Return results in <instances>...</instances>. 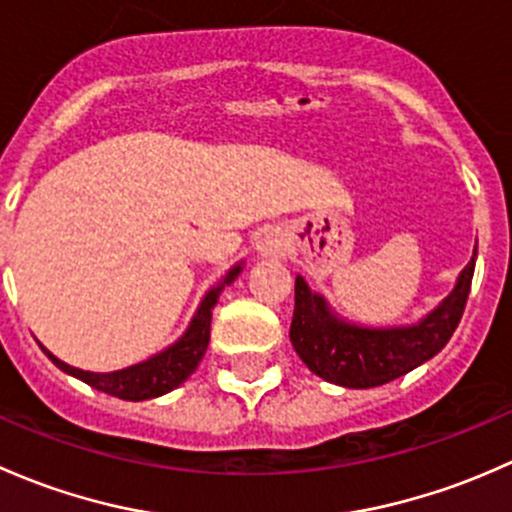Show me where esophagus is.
I'll return each mask as SVG.
<instances>
[{
	"label": "esophagus",
	"mask_w": 512,
	"mask_h": 512,
	"mask_svg": "<svg viewBox=\"0 0 512 512\" xmlns=\"http://www.w3.org/2000/svg\"><path fill=\"white\" fill-rule=\"evenodd\" d=\"M258 249H261L263 256H283L286 254V241H283L278 234H268V236H263V241Z\"/></svg>",
	"instance_id": "1"
}]
</instances>
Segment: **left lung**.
I'll return each instance as SVG.
<instances>
[{
  "mask_svg": "<svg viewBox=\"0 0 512 512\" xmlns=\"http://www.w3.org/2000/svg\"><path fill=\"white\" fill-rule=\"evenodd\" d=\"M476 256L458 278L449 298L426 320L412 328L365 330L337 323L320 295L295 278V310L291 342L310 372L333 384L367 389L387 384L444 350L461 323L471 293Z\"/></svg>",
  "mask_w": 512,
  "mask_h": 512,
  "instance_id": "8db88e82",
  "label": "left lung"
}]
</instances>
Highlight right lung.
Wrapping results in <instances>:
<instances>
[{
	"mask_svg": "<svg viewBox=\"0 0 512 512\" xmlns=\"http://www.w3.org/2000/svg\"><path fill=\"white\" fill-rule=\"evenodd\" d=\"M239 271L241 266L231 268V271L226 273L224 281H221V286L212 288V291L204 295L202 305H199L197 315H194L192 325H189L187 333L182 335V340L175 342L172 347H167V350L160 352V355L150 357L147 362L128 367V370H118L108 374L83 372V370H76V367L66 365V362H61L59 357L51 355L46 347H41V350L49 355V360L54 362L59 370L71 374V377L81 379V382L91 384V387L98 389V392L110 394V397L125 399V402H142V399L162 397V394L172 392V389L179 387L189 374L197 370L199 362H202L204 352H207V345H209L214 303H217L221 288L229 286V283L239 276Z\"/></svg>",
	"mask_w": 512,
	"mask_h": 512,
	"instance_id": "1",
	"label": "right lung"
}]
</instances>
